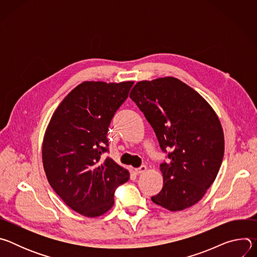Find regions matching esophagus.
I'll return each mask as SVG.
<instances>
[{"instance_id": "obj_1", "label": "esophagus", "mask_w": 257, "mask_h": 257, "mask_svg": "<svg viewBox=\"0 0 257 257\" xmlns=\"http://www.w3.org/2000/svg\"><path fill=\"white\" fill-rule=\"evenodd\" d=\"M146 170H148V167L143 165V166L135 169V172H136V174H141V173H144Z\"/></svg>"}]
</instances>
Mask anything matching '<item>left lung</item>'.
I'll return each instance as SVG.
<instances>
[{"mask_svg":"<svg viewBox=\"0 0 257 257\" xmlns=\"http://www.w3.org/2000/svg\"><path fill=\"white\" fill-rule=\"evenodd\" d=\"M168 161L162 191L152 200L171 211L198 202L221 168L225 139L216 114L193 88L174 77L140 81L130 92Z\"/></svg>","mask_w":257,"mask_h":257,"instance_id":"8db88e82","label":"left lung"}]
</instances>
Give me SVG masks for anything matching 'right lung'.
Segmentation results:
<instances>
[{"label":"right lung","mask_w":257,"mask_h":257,"mask_svg":"<svg viewBox=\"0 0 257 257\" xmlns=\"http://www.w3.org/2000/svg\"><path fill=\"white\" fill-rule=\"evenodd\" d=\"M132 85L83 82L63 99L47 128L43 163L48 181L70 208L84 216L106 212L116 189L129 180L127 170L102 155L108 153V126Z\"/></svg>","instance_id":"right-lung-1"}]
</instances>
